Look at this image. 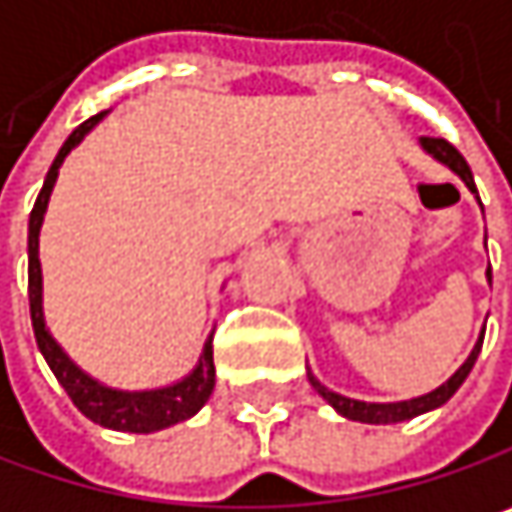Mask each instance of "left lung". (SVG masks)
Wrapping results in <instances>:
<instances>
[{
    "mask_svg": "<svg viewBox=\"0 0 512 512\" xmlns=\"http://www.w3.org/2000/svg\"><path fill=\"white\" fill-rule=\"evenodd\" d=\"M421 148L433 156V159H439L442 165H448V168L460 177L462 183H465L471 192H477V189H474V177H471L468 162L462 159V154L454 148V145H451V142L424 136V139H421ZM486 278L492 281V272H489V269H486ZM480 347H483V332H480V338H477V344H474L471 356L462 361L460 370H457L448 382H442L436 391L421 394V397H412V400H397V403H364V400H353V397H344V394H338V391L326 388V385H323L311 370H308V382L314 385V391H317V394H320V397H323L335 412H341V415H344V418H350V421H361V424H400V421H409V418H418V415H424V412H430V409L445 406V403L457 394V388L465 382V376L471 373L474 361H477V356H480Z\"/></svg>",
    "mask_w": 512,
    "mask_h": 512,
    "instance_id": "obj_1",
    "label": "left lung"
}]
</instances>
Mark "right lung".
Instances as JSON below:
<instances>
[{
	"instance_id": "right-lung-1",
	"label": "right lung",
	"mask_w": 512,
	"mask_h": 512,
	"mask_svg": "<svg viewBox=\"0 0 512 512\" xmlns=\"http://www.w3.org/2000/svg\"><path fill=\"white\" fill-rule=\"evenodd\" d=\"M106 118V112L82 121L67 142L61 145L58 156L52 159L44 189L32 207L29 216V308H32V329H35V341L38 350L44 353L55 379L61 382V388L67 391V397L73 400V406L91 418L94 424L106 427V430H121V433H156L165 430L171 424H180L186 418H192L213 394L216 385V364H213V335L204 344V353L198 358L195 370L186 373L183 379L165 385V388H148V391H121L112 385H103L100 379H94L91 373H85L73 358L61 350V344L55 341L47 329L44 320V275H41V257H38V237H41V225H44V213L50 204L52 186L58 180V168L64 162V156L70 154L100 121Z\"/></svg>"
}]
</instances>
